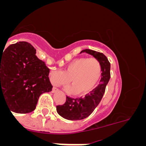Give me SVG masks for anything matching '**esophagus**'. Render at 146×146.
Listing matches in <instances>:
<instances>
[{"label": "esophagus", "instance_id": "1", "mask_svg": "<svg viewBox=\"0 0 146 146\" xmlns=\"http://www.w3.org/2000/svg\"><path fill=\"white\" fill-rule=\"evenodd\" d=\"M58 91V88H52V93H55V92H56V91Z\"/></svg>", "mask_w": 146, "mask_h": 146}]
</instances>
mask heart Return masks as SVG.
Listing matches in <instances>:
<instances>
[{"mask_svg": "<svg viewBox=\"0 0 146 146\" xmlns=\"http://www.w3.org/2000/svg\"><path fill=\"white\" fill-rule=\"evenodd\" d=\"M102 76L100 62L95 58H78L66 66L64 71L52 70L50 77L55 86H68L72 80V92L86 94L91 91L98 84Z\"/></svg>", "mask_w": 146, "mask_h": 146, "instance_id": "obj_1", "label": "heart"}]
</instances>
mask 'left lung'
<instances>
[{"label":"left lung","instance_id":"left-lung-1","mask_svg":"<svg viewBox=\"0 0 146 146\" xmlns=\"http://www.w3.org/2000/svg\"><path fill=\"white\" fill-rule=\"evenodd\" d=\"M97 59L102 66V78L96 88L86 94L84 97L71 98L66 96L65 104L56 107L57 112L60 116L67 120L78 121L88 117L101 102L105 88L110 78V64L108 58L103 53L86 49L82 50Z\"/></svg>","mask_w":146,"mask_h":146}]
</instances>
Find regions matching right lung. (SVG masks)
<instances>
[{
    "label": "right lung",
    "mask_w": 146,
    "mask_h": 146,
    "mask_svg": "<svg viewBox=\"0 0 146 146\" xmlns=\"http://www.w3.org/2000/svg\"><path fill=\"white\" fill-rule=\"evenodd\" d=\"M36 53L26 42L0 51V102L2 97L10 111L31 113L36 109L41 94L52 91L50 69Z\"/></svg>",
    "instance_id": "add662e5"
}]
</instances>
